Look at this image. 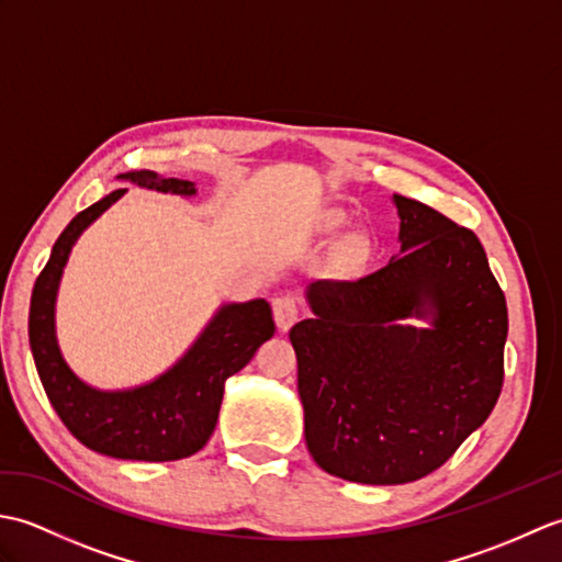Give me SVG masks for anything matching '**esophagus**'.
Segmentation results:
<instances>
[{"label":"esophagus","instance_id":"34e87169","mask_svg":"<svg viewBox=\"0 0 562 562\" xmlns=\"http://www.w3.org/2000/svg\"><path fill=\"white\" fill-rule=\"evenodd\" d=\"M272 314H274V324H278L280 330H290L296 324V318H300V302H296L292 294L274 296Z\"/></svg>","mask_w":562,"mask_h":562}]
</instances>
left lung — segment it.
<instances>
[{
	"label": "left lung",
	"instance_id": "left-lung-1",
	"mask_svg": "<svg viewBox=\"0 0 562 562\" xmlns=\"http://www.w3.org/2000/svg\"><path fill=\"white\" fill-rule=\"evenodd\" d=\"M401 254L308 288L290 330L304 437L330 475L398 485L437 471L493 413L505 381L507 302L471 229L393 195ZM432 313L434 328L396 319Z\"/></svg>",
	"mask_w": 562,
	"mask_h": 562
}]
</instances>
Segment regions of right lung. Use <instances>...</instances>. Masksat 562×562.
<instances>
[{
    "mask_svg": "<svg viewBox=\"0 0 562 562\" xmlns=\"http://www.w3.org/2000/svg\"><path fill=\"white\" fill-rule=\"evenodd\" d=\"M125 178L161 193L193 195L181 178L133 171ZM125 195V188L93 202L71 220L53 246L31 294L29 340L47 401L83 447L113 459L178 461L200 451L217 425L224 381L244 369L272 338L270 304H229L214 316L193 348L164 376L133 391L105 393L79 381L65 364L55 340V294L71 244L87 226Z\"/></svg>",
    "mask_w": 562,
    "mask_h": 562,
    "instance_id": "obj_1",
    "label": "right lung"
}]
</instances>
